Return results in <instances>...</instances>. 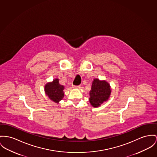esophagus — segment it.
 <instances>
[{
	"label": "esophagus",
	"instance_id": "esophagus-1",
	"mask_svg": "<svg viewBox=\"0 0 157 157\" xmlns=\"http://www.w3.org/2000/svg\"><path fill=\"white\" fill-rule=\"evenodd\" d=\"M73 88H75V89H80V86H73Z\"/></svg>",
	"mask_w": 157,
	"mask_h": 157
}]
</instances>
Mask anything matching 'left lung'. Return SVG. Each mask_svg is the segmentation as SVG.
Masks as SVG:
<instances>
[{"instance_id": "obj_1", "label": "left lung", "mask_w": 157, "mask_h": 157, "mask_svg": "<svg viewBox=\"0 0 157 157\" xmlns=\"http://www.w3.org/2000/svg\"><path fill=\"white\" fill-rule=\"evenodd\" d=\"M111 94V89L108 82L106 80L94 78L89 92L90 104L94 108L99 107L108 100Z\"/></svg>"}]
</instances>
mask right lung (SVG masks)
Returning <instances> with one entry per match:
<instances>
[{"label":"right lung","instance_id":"right-lung-1","mask_svg":"<svg viewBox=\"0 0 157 157\" xmlns=\"http://www.w3.org/2000/svg\"><path fill=\"white\" fill-rule=\"evenodd\" d=\"M64 86L59 83V79L55 78L44 86V92L53 102L58 104L64 96Z\"/></svg>","mask_w":157,"mask_h":157}]
</instances>
